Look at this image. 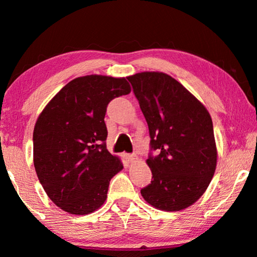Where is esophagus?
Listing matches in <instances>:
<instances>
[{
    "instance_id": "34e87169",
    "label": "esophagus",
    "mask_w": 257,
    "mask_h": 257,
    "mask_svg": "<svg viewBox=\"0 0 257 257\" xmlns=\"http://www.w3.org/2000/svg\"><path fill=\"white\" fill-rule=\"evenodd\" d=\"M125 159H127L129 162H133V161L136 159V155H135V154H125Z\"/></svg>"
}]
</instances>
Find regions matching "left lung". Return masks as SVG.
<instances>
[{"label": "left lung", "mask_w": 257, "mask_h": 257, "mask_svg": "<svg viewBox=\"0 0 257 257\" xmlns=\"http://www.w3.org/2000/svg\"><path fill=\"white\" fill-rule=\"evenodd\" d=\"M149 124L152 181L142 188L145 201L159 210L180 211L205 193L216 167L210 113L179 81L163 72L128 77ZM158 153L154 157L151 151Z\"/></svg>", "instance_id": "1"}]
</instances>
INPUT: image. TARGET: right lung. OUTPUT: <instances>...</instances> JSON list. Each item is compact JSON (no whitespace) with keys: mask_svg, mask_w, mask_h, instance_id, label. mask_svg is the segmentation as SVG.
I'll list each match as a JSON object with an SVG mask.
<instances>
[{"mask_svg":"<svg viewBox=\"0 0 257 257\" xmlns=\"http://www.w3.org/2000/svg\"><path fill=\"white\" fill-rule=\"evenodd\" d=\"M125 78L90 75L71 80L38 116L34 165L47 196L70 214L96 211L112 177L123 169L106 150L107 104L130 93Z\"/></svg>","mask_w":257,"mask_h":257,"instance_id":"right-lung-1","label":"right lung"}]
</instances>
